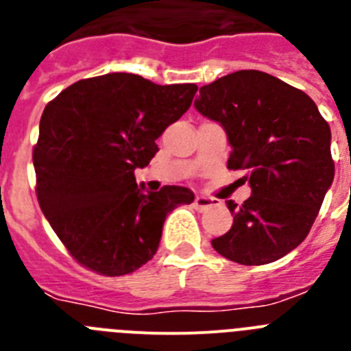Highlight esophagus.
<instances>
[{
	"label": "esophagus",
	"instance_id": "1",
	"mask_svg": "<svg viewBox=\"0 0 351 351\" xmlns=\"http://www.w3.org/2000/svg\"><path fill=\"white\" fill-rule=\"evenodd\" d=\"M193 204L198 210H207V209H213V207L219 206L218 200H214V198H209V197H204V195H197Z\"/></svg>",
	"mask_w": 351,
	"mask_h": 351
}]
</instances>
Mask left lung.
<instances>
[{
  "mask_svg": "<svg viewBox=\"0 0 351 351\" xmlns=\"http://www.w3.org/2000/svg\"><path fill=\"white\" fill-rule=\"evenodd\" d=\"M195 108L223 126L226 167L246 170L251 197L226 206L232 228L210 241L241 265L280 260L308 237L334 181L330 128L300 89L258 70H239L200 88Z\"/></svg>",
  "mask_w": 351,
  "mask_h": 351,
  "instance_id": "left-lung-1",
  "label": "left lung"
}]
</instances>
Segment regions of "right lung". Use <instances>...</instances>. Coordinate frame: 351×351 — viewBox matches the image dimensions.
<instances>
[{"label":"right lung","mask_w":351,"mask_h":351,"mask_svg":"<svg viewBox=\"0 0 351 351\" xmlns=\"http://www.w3.org/2000/svg\"><path fill=\"white\" fill-rule=\"evenodd\" d=\"M195 93V84L107 73L71 84L45 105L33 149L36 197L80 265L101 276L137 271L158 251L169 213L195 200L182 186L144 193L135 181Z\"/></svg>","instance_id":"add662e5"}]
</instances>
